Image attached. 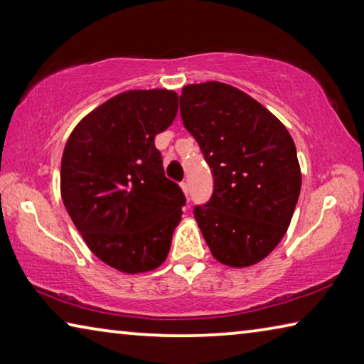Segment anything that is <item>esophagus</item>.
Listing matches in <instances>:
<instances>
[{
	"mask_svg": "<svg viewBox=\"0 0 364 364\" xmlns=\"http://www.w3.org/2000/svg\"><path fill=\"white\" fill-rule=\"evenodd\" d=\"M180 186H181V189H183V193H184V196H186V197H189V186H188V183H186V181H183V183L180 184Z\"/></svg>",
	"mask_w": 364,
	"mask_h": 364,
	"instance_id": "esophagus-1",
	"label": "esophagus"
}]
</instances>
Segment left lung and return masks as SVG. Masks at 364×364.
<instances>
[{
    "label": "left lung",
    "instance_id": "8db88e82",
    "mask_svg": "<svg viewBox=\"0 0 364 364\" xmlns=\"http://www.w3.org/2000/svg\"><path fill=\"white\" fill-rule=\"evenodd\" d=\"M181 119L213 173V194L194 207L202 236L220 263L262 262L284 237L297 205L301 173L287 128L231 85L184 86Z\"/></svg>",
    "mask_w": 364,
    "mask_h": 364
}]
</instances>
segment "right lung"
Here are the masks:
<instances>
[{
  "label": "right lung",
  "mask_w": 364,
  "mask_h": 364,
  "mask_svg": "<svg viewBox=\"0 0 364 364\" xmlns=\"http://www.w3.org/2000/svg\"><path fill=\"white\" fill-rule=\"evenodd\" d=\"M176 112L175 91H125L83 117L64 147L67 213L90 250L122 273L160 267L181 221L186 197L154 144Z\"/></svg>",
  "instance_id": "1"
}]
</instances>
